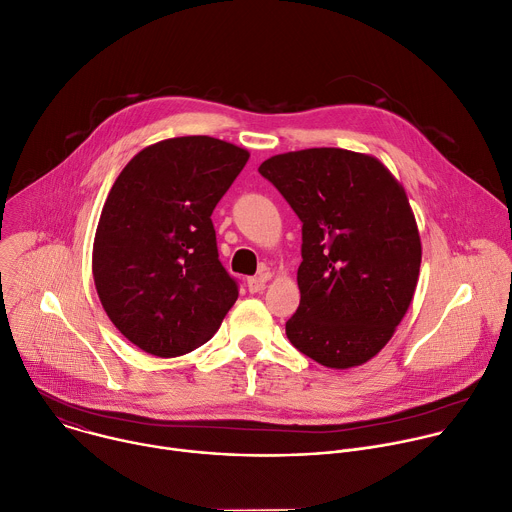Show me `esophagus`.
I'll use <instances>...</instances> for the list:
<instances>
[{"label": "esophagus", "instance_id": "obj_1", "mask_svg": "<svg viewBox=\"0 0 512 512\" xmlns=\"http://www.w3.org/2000/svg\"><path fill=\"white\" fill-rule=\"evenodd\" d=\"M246 286L250 292H262L266 288V278L264 276H252L246 280Z\"/></svg>", "mask_w": 512, "mask_h": 512}]
</instances>
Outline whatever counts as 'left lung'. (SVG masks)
I'll return each instance as SVG.
<instances>
[{
  "instance_id": "1",
  "label": "left lung",
  "mask_w": 512,
  "mask_h": 512,
  "mask_svg": "<svg viewBox=\"0 0 512 512\" xmlns=\"http://www.w3.org/2000/svg\"><path fill=\"white\" fill-rule=\"evenodd\" d=\"M258 171L302 222L288 341L331 369L367 363L393 337L420 278L422 240L403 185L377 157L337 147L280 153Z\"/></svg>"
}]
</instances>
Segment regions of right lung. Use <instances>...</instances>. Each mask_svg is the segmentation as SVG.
Returning a JSON list of instances; mask_svg holds the SVG:
<instances>
[{
	"instance_id": "1",
	"label": "right lung",
	"mask_w": 512,
	"mask_h": 512,
	"mask_svg": "<svg viewBox=\"0 0 512 512\" xmlns=\"http://www.w3.org/2000/svg\"><path fill=\"white\" fill-rule=\"evenodd\" d=\"M250 153L208 135L139 151L113 183L94 234L102 309L139 349L179 357L208 343L238 298L212 214Z\"/></svg>"
}]
</instances>
